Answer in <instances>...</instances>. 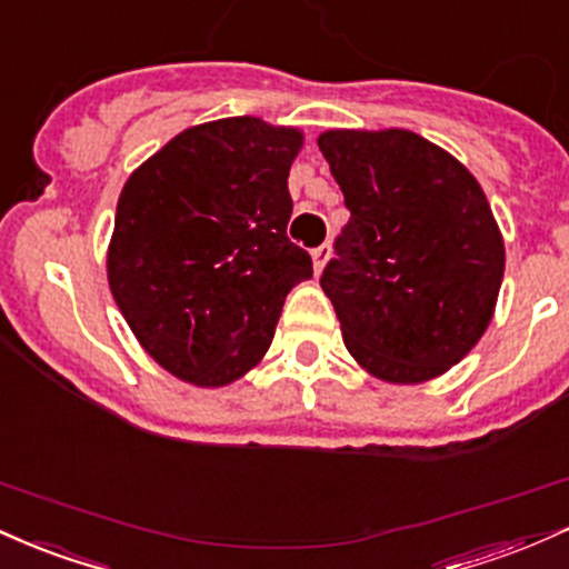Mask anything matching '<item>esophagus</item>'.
I'll use <instances>...</instances> for the list:
<instances>
[{"mask_svg": "<svg viewBox=\"0 0 569 569\" xmlns=\"http://www.w3.org/2000/svg\"><path fill=\"white\" fill-rule=\"evenodd\" d=\"M330 258V244H319L317 250H311V260H315V271L319 273L325 268V263H328Z\"/></svg>", "mask_w": 569, "mask_h": 569, "instance_id": "obj_1", "label": "esophagus"}]
</instances>
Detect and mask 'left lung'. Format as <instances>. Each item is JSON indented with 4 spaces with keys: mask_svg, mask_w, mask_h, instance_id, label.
Masks as SVG:
<instances>
[{
    "mask_svg": "<svg viewBox=\"0 0 569 569\" xmlns=\"http://www.w3.org/2000/svg\"><path fill=\"white\" fill-rule=\"evenodd\" d=\"M349 209L319 284L349 355L389 385L457 366L495 315L502 233L476 177L403 129L317 139Z\"/></svg>",
    "mask_w": 569,
    "mask_h": 569,
    "instance_id": "obj_1",
    "label": "left lung"
}]
</instances>
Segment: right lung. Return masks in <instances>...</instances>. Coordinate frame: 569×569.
<instances>
[{"mask_svg": "<svg viewBox=\"0 0 569 569\" xmlns=\"http://www.w3.org/2000/svg\"><path fill=\"white\" fill-rule=\"evenodd\" d=\"M303 133L222 118L177 133L123 184L107 252L114 303L177 379L226 387L268 352L311 258L287 239Z\"/></svg>", "mask_w": 569, "mask_h": 569, "instance_id": "right-lung-1", "label": "right lung"}]
</instances>
